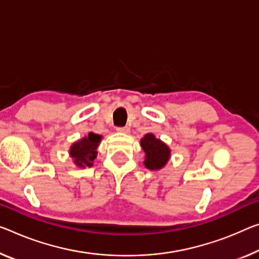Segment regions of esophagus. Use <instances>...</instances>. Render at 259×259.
<instances>
[{"mask_svg": "<svg viewBox=\"0 0 259 259\" xmlns=\"http://www.w3.org/2000/svg\"><path fill=\"white\" fill-rule=\"evenodd\" d=\"M117 131L120 133H130V128L127 126L124 127H117Z\"/></svg>", "mask_w": 259, "mask_h": 259, "instance_id": "obj_1", "label": "esophagus"}]
</instances>
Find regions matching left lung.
<instances>
[{
	"label": "left lung",
	"mask_w": 259,
	"mask_h": 259,
	"mask_svg": "<svg viewBox=\"0 0 259 259\" xmlns=\"http://www.w3.org/2000/svg\"><path fill=\"white\" fill-rule=\"evenodd\" d=\"M141 147L146 153V168L150 170L161 169L170 157V149L165 143L158 140L153 134H146L141 140Z\"/></svg>",
	"instance_id": "1"
}]
</instances>
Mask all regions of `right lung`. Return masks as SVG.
<instances>
[{"instance_id":"add662e5","label":"right lung","mask_w":259,"mask_h":259,"mask_svg":"<svg viewBox=\"0 0 259 259\" xmlns=\"http://www.w3.org/2000/svg\"><path fill=\"white\" fill-rule=\"evenodd\" d=\"M102 137L95 133H89L88 137L74 143L70 148V156L74 158V162L78 166H91L97 155V147L101 142Z\"/></svg>"}]
</instances>
